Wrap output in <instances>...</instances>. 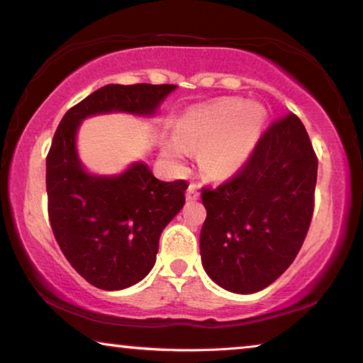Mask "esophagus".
Masks as SVG:
<instances>
[{
	"label": "esophagus",
	"mask_w": 363,
	"mask_h": 363,
	"mask_svg": "<svg viewBox=\"0 0 363 363\" xmlns=\"http://www.w3.org/2000/svg\"><path fill=\"white\" fill-rule=\"evenodd\" d=\"M199 196H201V191H199V187L196 186V184H189L187 192H186L187 201H197Z\"/></svg>",
	"instance_id": "esophagus-1"
}]
</instances>
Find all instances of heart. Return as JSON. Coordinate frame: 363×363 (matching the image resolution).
Listing matches in <instances>:
<instances>
[{
  "label": "heart",
  "instance_id": "heart-1",
  "mask_svg": "<svg viewBox=\"0 0 363 363\" xmlns=\"http://www.w3.org/2000/svg\"><path fill=\"white\" fill-rule=\"evenodd\" d=\"M264 115L258 105L223 99L192 106L181 116L174 140L164 145V156L179 162L187 150H199V166L213 179L242 169L262 135Z\"/></svg>",
  "mask_w": 363,
  "mask_h": 363
}]
</instances>
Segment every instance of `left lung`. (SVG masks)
<instances>
[{
    "mask_svg": "<svg viewBox=\"0 0 363 363\" xmlns=\"http://www.w3.org/2000/svg\"><path fill=\"white\" fill-rule=\"evenodd\" d=\"M315 179L318 160L301 120L288 115L273 123L232 181L202 189L201 258L208 278L237 294L277 281L309 230Z\"/></svg>",
    "mask_w": 363,
    "mask_h": 363,
    "instance_id": "1",
    "label": "left lung"
}]
</instances>
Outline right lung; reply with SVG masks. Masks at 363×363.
Instances as JSON below:
<instances>
[{"instance_id":"right-lung-1","label":"right lung","mask_w":363,"mask_h":363,"mask_svg":"<svg viewBox=\"0 0 363 363\" xmlns=\"http://www.w3.org/2000/svg\"><path fill=\"white\" fill-rule=\"evenodd\" d=\"M174 90L176 85H105L70 108L54 135L45 160L50 227L67 262L99 289L120 291L146 278L189 184L156 179L143 161L120 174H94L80 161L79 128L96 115L152 118Z\"/></svg>"}]
</instances>
